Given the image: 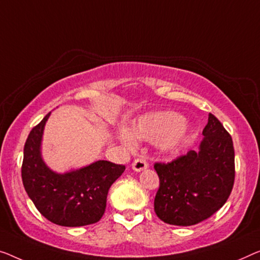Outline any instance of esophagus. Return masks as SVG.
Returning a JSON list of instances; mask_svg holds the SVG:
<instances>
[{
    "label": "esophagus",
    "mask_w": 260,
    "mask_h": 260,
    "mask_svg": "<svg viewBox=\"0 0 260 260\" xmlns=\"http://www.w3.org/2000/svg\"><path fill=\"white\" fill-rule=\"evenodd\" d=\"M132 168H133V170H135V172H141V170H145L148 168V164H147L145 158L139 157L137 160H134L133 164H132Z\"/></svg>",
    "instance_id": "esophagus-1"
}]
</instances>
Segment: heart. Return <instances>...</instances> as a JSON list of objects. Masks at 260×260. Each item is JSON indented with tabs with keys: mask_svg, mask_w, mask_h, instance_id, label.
<instances>
[{
	"mask_svg": "<svg viewBox=\"0 0 260 260\" xmlns=\"http://www.w3.org/2000/svg\"><path fill=\"white\" fill-rule=\"evenodd\" d=\"M190 134V126L183 117L175 112H156L142 115L131 127L129 132L122 129L119 139L127 147L134 146V139L157 141L162 152H175L183 146Z\"/></svg>",
	"mask_w": 260,
	"mask_h": 260,
	"instance_id": "obj_1",
	"label": "heart"
}]
</instances>
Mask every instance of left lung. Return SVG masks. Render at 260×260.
<instances>
[{"mask_svg": "<svg viewBox=\"0 0 260 260\" xmlns=\"http://www.w3.org/2000/svg\"><path fill=\"white\" fill-rule=\"evenodd\" d=\"M199 150L169 164H155L160 188L154 200L158 218L190 226L209 218L229 199L235 181V149L230 134L209 113Z\"/></svg>", "mask_w": 260, "mask_h": 260, "instance_id": "obj_1", "label": "left lung"}]
</instances>
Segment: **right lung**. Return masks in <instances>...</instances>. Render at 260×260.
<instances>
[{
  "label": "right lung",
  "instance_id": "right-lung-1",
  "mask_svg": "<svg viewBox=\"0 0 260 260\" xmlns=\"http://www.w3.org/2000/svg\"><path fill=\"white\" fill-rule=\"evenodd\" d=\"M50 114L31 129L24 145L22 181L37 210L61 226L96 223L106 209L107 193L125 166L99 160L79 169L57 173L42 156V140Z\"/></svg>",
  "mask_w": 260,
  "mask_h": 260
}]
</instances>
